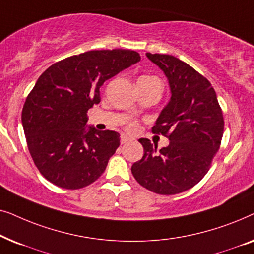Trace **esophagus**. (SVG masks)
<instances>
[{"mask_svg":"<svg viewBox=\"0 0 254 254\" xmlns=\"http://www.w3.org/2000/svg\"><path fill=\"white\" fill-rule=\"evenodd\" d=\"M129 141H131V137H128L127 135H121L120 136V142H121V144H125V143H127V142H129Z\"/></svg>","mask_w":254,"mask_h":254,"instance_id":"obj_1","label":"esophagus"}]
</instances>
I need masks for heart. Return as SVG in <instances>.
I'll return each mask as SVG.
<instances>
[{
  "mask_svg": "<svg viewBox=\"0 0 254 254\" xmlns=\"http://www.w3.org/2000/svg\"><path fill=\"white\" fill-rule=\"evenodd\" d=\"M142 78H155V77H151V76H142V77H140L138 79H142ZM137 126H138V124L136 123V121L131 120L127 125V129L130 130V131H134V130L137 129Z\"/></svg>",
  "mask_w": 254,
  "mask_h": 254,
  "instance_id": "b5f03b06",
  "label": "heart"
}]
</instances>
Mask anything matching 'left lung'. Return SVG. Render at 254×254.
<instances>
[{"label":"left lung","mask_w":254,"mask_h":254,"mask_svg":"<svg viewBox=\"0 0 254 254\" xmlns=\"http://www.w3.org/2000/svg\"><path fill=\"white\" fill-rule=\"evenodd\" d=\"M147 57L164 71L171 89V99L151 129L170 144L157 150L140 138L144 155L131 173L144 189L172 195L196 185L210 169L223 136V113L210 82L190 64L168 54Z\"/></svg>","instance_id":"8db88e82"}]
</instances>
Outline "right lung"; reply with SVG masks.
<instances>
[{
    "label": "right lung",
    "mask_w": 254,
    "mask_h": 254,
    "mask_svg": "<svg viewBox=\"0 0 254 254\" xmlns=\"http://www.w3.org/2000/svg\"><path fill=\"white\" fill-rule=\"evenodd\" d=\"M141 60L129 50L89 51L55 62L27 95L22 111L26 143L39 172L54 185L78 190L96 182L120 145L114 130L85 129L100 86Z\"/></svg>",
    "instance_id": "1"
}]
</instances>
